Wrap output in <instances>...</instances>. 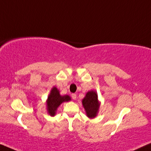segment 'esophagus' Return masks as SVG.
Here are the masks:
<instances>
[{"label":"esophagus","instance_id":"1","mask_svg":"<svg viewBox=\"0 0 151 151\" xmlns=\"http://www.w3.org/2000/svg\"><path fill=\"white\" fill-rule=\"evenodd\" d=\"M71 98H73V100H76V94H75V93L71 94Z\"/></svg>","mask_w":151,"mask_h":151}]
</instances>
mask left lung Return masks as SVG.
Instances as JSON below:
<instances>
[{
    "mask_svg": "<svg viewBox=\"0 0 151 151\" xmlns=\"http://www.w3.org/2000/svg\"><path fill=\"white\" fill-rule=\"evenodd\" d=\"M82 104L88 118L93 119L98 115L100 102L98 100L96 91L91 90L86 93L85 97L82 99Z\"/></svg>",
    "mask_w": 151,
    "mask_h": 151,
    "instance_id": "1",
    "label": "left lung"
}]
</instances>
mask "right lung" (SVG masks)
<instances>
[{"label": "right lung", "mask_w": 151, "mask_h": 151, "mask_svg": "<svg viewBox=\"0 0 151 151\" xmlns=\"http://www.w3.org/2000/svg\"><path fill=\"white\" fill-rule=\"evenodd\" d=\"M71 100V98L69 96H61L60 91L55 86H53L46 101L47 113L50 116H55L60 105L63 102H69Z\"/></svg>", "instance_id": "1"}]
</instances>
